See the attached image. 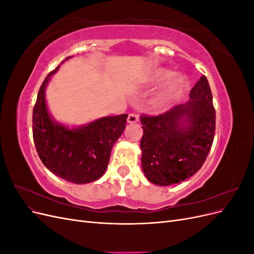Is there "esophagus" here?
Returning a JSON list of instances; mask_svg holds the SVG:
<instances>
[{
    "mask_svg": "<svg viewBox=\"0 0 254 254\" xmlns=\"http://www.w3.org/2000/svg\"><path fill=\"white\" fill-rule=\"evenodd\" d=\"M127 122L130 123V124H133V123L139 122V115L135 114V113H130V114L128 115Z\"/></svg>",
    "mask_w": 254,
    "mask_h": 254,
    "instance_id": "esophagus-1",
    "label": "esophagus"
}]
</instances>
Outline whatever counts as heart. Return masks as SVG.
Segmentation results:
<instances>
[{
  "label": "heart",
  "instance_id": "b5f03b06",
  "mask_svg": "<svg viewBox=\"0 0 254 254\" xmlns=\"http://www.w3.org/2000/svg\"><path fill=\"white\" fill-rule=\"evenodd\" d=\"M171 75L172 72L170 70H166V68H155L146 77V81L149 83H158L165 80ZM182 84L183 79L179 76H174L173 78L166 81L164 86L157 92L151 99V105L153 108L158 111L166 110L175 99L178 98L182 89Z\"/></svg>",
  "mask_w": 254,
  "mask_h": 254
}]
</instances>
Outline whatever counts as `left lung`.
Returning a JSON list of instances; mask_svg holds the SVG:
<instances>
[{"label":"left lung","mask_w":254,"mask_h":254,"mask_svg":"<svg viewBox=\"0 0 254 254\" xmlns=\"http://www.w3.org/2000/svg\"><path fill=\"white\" fill-rule=\"evenodd\" d=\"M190 98L157 117L141 115L142 168L157 186H172L195 175L212 147L216 115L205 76L190 90Z\"/></svg>","instance_id":"8db88e82"}]
</instances>
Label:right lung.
<instances>
[{
    "label": "right lung",
    "mask_w": 254,
    "mask_h": 254,
    "mask_svg": "<svg viewBox=\"0 0 254 254\" xmlns=\"http://www.w3.org/2000/svg\"><path fill=\"white\" fill-rule=\"evenodd\" d=\"M58 68L59 65L47 76L38 92L33 110L35 146L42 163L53 174L73 183H89L105 174L128 114L104 117L76 128L55 122L48 110L45 88Z\"/></svg>",
    "instance_id": "obj_1"
}]
</instances>
